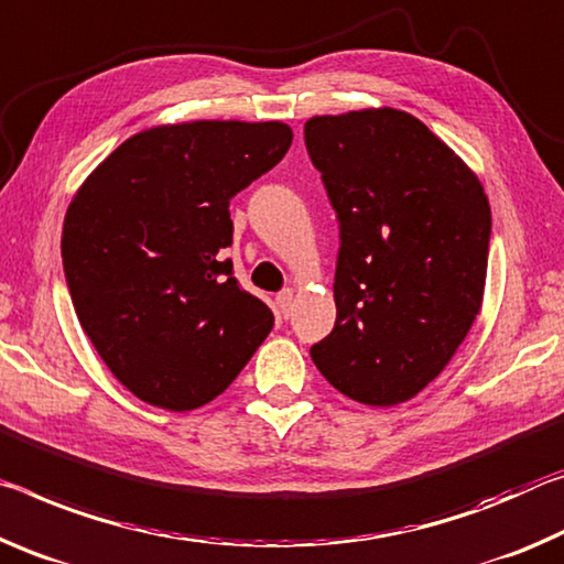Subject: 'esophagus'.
<instances>
[{
  "instance_id": "34e87169",
  "label": "esophagus",
  "mask_w": 564,
  "mask_h": 564,
  "mask_svg": "<svg viewBox=\"0 0 564 564\" xmlns=\"http://www.w3.org/2000/svg\"><path fill=\"white\" fill-rule=\"evenodd\" d=\"M292 302H294V294H292V290H284V292L276 294V307H280L282 317H290V312H292Z\"/></svg>"
}]
</instances>
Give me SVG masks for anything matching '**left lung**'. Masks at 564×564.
I'll use <instances>...</instances> for the list:
<instances>
[{
	"instance_id": "left-lung-1",
	"label": "left lung",
	"mask_w": 564,
	"mask_h": 564,
	"mask_svg": "<svg viewBox=\"0 0 564 564\" xmlns=\"http://www.w3.org/2000/svg\"><path fill=\"white\" fill-rule=\"evenodd\" d=\"M304 144L339 219L337 322L310 355L349 400L408 402L482 307L490 202L477 174L402 109L312 117Z\"/></svg>"
}]
</instances>
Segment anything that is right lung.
Segmentation results:
<instances>
[{
  "label": "right lung",
  "instance_id": "right-lung-1",
  "mask_svg": "<svg viewBox=\"0 0 564 564\" xmlns=\"http://www.w3.org/2000/svg\"><path fill=\"white\" fill-rule=\"evenodd\" d=\"M282 122L162 124L129 137L72 197L62 264L82 329L129 392L187 412L242 372L274 325L239 288L229 199L288 154Z\"/></svg>",
  "mask_w": 564,
  "mask_h": 564
}]
</instances>
